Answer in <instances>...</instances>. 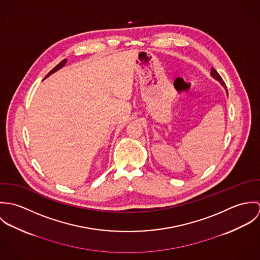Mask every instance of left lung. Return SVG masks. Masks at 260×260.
Here are the masks:
<instances>
[{
    "label": "left lung",
    "mask_w": 260,
    "mask_h": 260,
    "mask_svg": "<svg viewBox=\"0 0 260 260\" xmlns=\"http://www.w3.org/2000/svg\"><path fill=\"white\" fill-rule=\"evenodd\" d=\"M211 76H212L214 79L218 80V81L221 83V85H222L223 87L225 88V90H226V92H227V88H226V85H225V83H224V81H223V79L221 78V76L217 73V71H216L214 68H211ZM227 93H228V92H227Z\"/></svg>",
    "instance_id": "1"
}]
</instances>
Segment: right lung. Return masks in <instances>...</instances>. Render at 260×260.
Wrapping results in <instances>:
<instances>
[{
  "instance_id": "right-lung-1",
  "label": "right lung",
  "mask_w": 260,
  "mask_h": 260,
  "mask_svg": "<svg viewBox=\"0 0 260 260\" xmlns=\"http://www.w3.org/2000/svg\"><path fill=\"white\" fill-rule=\"evenodd\" d=\"M65 64H66V60L64 59V60H63V61H61V62H60V63H59V64H58V65H57V66H56L54 69H52V70H51V71L48 73V75H46V77H45V78H47L48 76H50V75L53 74L54 72H56V71H57V70H59L60 68H62V67H63Z\"/></svg>"
}]
</instances>
